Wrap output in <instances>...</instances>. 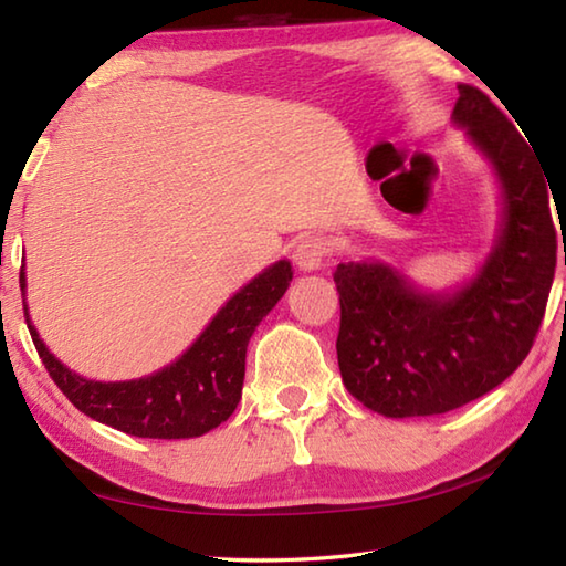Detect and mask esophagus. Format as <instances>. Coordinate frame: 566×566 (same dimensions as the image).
<instances>
[{
  "instance_id": "esophagus-1",
  "label": "esophagus",
  "mask_w": 566,
  "mask_h": 566,
  "mask_svg": "<svg viewBox=\"0 0 566 566\" xmlns=\"http://www.w3.org/2000/svg\"><path fill=\"white\" fill-rule=\"evenodd\" d=\"M328 255V245L326 240L318 235H306L304 240H298V245L294 248V262L298 264V270H318L323 260Z\"/></svg>"
}]
</instances>
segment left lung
I'll return each instance as SVG.
<instances>
[{"mask_svg":"<svg viewBox=\"0 0 566 566\" xmlns=\"http://www.w3.org/2000/svg\"><path fill=\"white\" fill-rule=\"evenodd\" d=\"M457 90L454 124L494 165L503 191V223L482 270L450 296L420 294L379 262L338 264L333 274L343 384L387 418L448 413L506 381L531 353L555 280L549 182L531 140L482 90Z\"/></svg>","mask_w":566,"mask_h":566,"instance_id":"left-lung-1","label":"left lung"}]
</instances>
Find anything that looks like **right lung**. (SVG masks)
<instances>
[{"label":"right lung","instance_id":"obj_1","mask_svg":"<svg viewBox=\"0 0 566 566\" xmlns=\"http://www.w3.org/2000/svg\"><path fill=\"white\" fill-rule=\"evenodd\" d=\"M292 282L286 260L258 274L213 316L189 350L150 377L130 381H92L55 359L23 314L48 375L70 403L126 436L179 440L199 438L235 411L245 379V350L258 323L270 314ZM21 292L27 276L19 274Z\"/></svg>","mask_w":566,"mask_h":566}]
</instances>
